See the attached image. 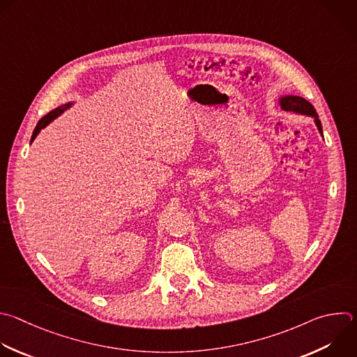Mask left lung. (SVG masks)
I'll list each match as a JSON object with an SVG mask.
<instances>
[{
    "label": "left lung",
    "instance_id": "left-lung-1",
    "mask_svg": "<svg viewBox=\"0 0 357 357\" xmlns=\"http://www.w3.org/2000/svg\"><path fill=\"white\" fill-rule=\"evenodd\" d=\"M279 103H280L282 109H284V110L294 112L297 114H305V116L314 117V122L318 128V132L322 136V126H321V121L318 119L317 110L314 109V106L307 99H304L301 96H296V95H286V96H280Z\"/></svg>",
    "mask_w": 357,
    "mask_h": 357
}]
</instances>
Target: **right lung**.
Segmentation results:
<instances>
[{
    "label": "right lung",
    "instance_id": "right-lung-1",
    "mask_svg": "<svg viewBox=\"0 0 357 357\" xmlns=\"http://www.w3.org/2000/svg\"><path fill=\"white\" fill-rule=\"evenodd\" d=\"M73 105V102H68V103H66V105H63V106H60V107H56L54 110H52V112H49L46 116H43L40 121H39V123L36 125V128H35V130H33V135H32V139H31V143L36 139V136L40 133V130L42 129H45L50 122H53L54 119L57 117V116H60L66 109H68L70 106Z\"/></svg>",
    "mask_w": 357,
    "mask_h": 357
}]
</instances>
